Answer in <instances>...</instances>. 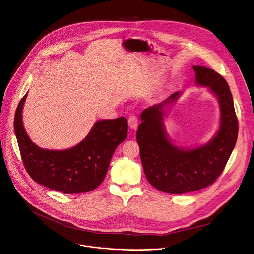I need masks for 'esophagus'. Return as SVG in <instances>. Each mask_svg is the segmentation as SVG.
I'll use <instances>...</instances> for the list:
<instances>
[{
	"label": "esophagus",
	"mask_w": 254,
	"mask_h": 254,
	"mask_svg": "<svg viewBox=\"0 0 254 254\" xmlns=\"http://www.w3.org/2000/svg\"><path fill=\"white\" fill-rule=\"evenodd\" d=\"M128 126L131 129L135 130L137 128V126H138V118L135 116V115H131L129 118H128Z\"/></svg>",
	"instance_id": "34e87169"
}]
</instances>
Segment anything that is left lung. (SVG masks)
<instances>
[{
    "label": "left lung",
    "mask_w": 254,
    "mask_h": 254,
    "mask_svg": "<svg viewBox=\"0 0 254 254\" xmlns=\"http://www.w3.org/2000/svg\"><path fill=\"white\" fill-rule=\"evenodd\" d=\"M196 85L207 86L220 106V127L206 144L193 149L176 147L164 125L166 108L181 92L142 111L136 132L143 169L149 183L169 194L194 192L211 185L221 174L238 138L239 124L233 97L225 79L212 69L194 66Z\"/></svg>",
    "instance_id": "1"
}]
</instances>
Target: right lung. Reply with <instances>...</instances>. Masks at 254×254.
I'll use <instances>...</instances> for the list:
<instances>
[{
    "mask_svg": "<svg viewBox=\"0 0 254 254\" xmlns=\"http://www.w3.org/2000/svg\"><path fill=\"white\" fill-rule=\"evenodd\" d=\"M26 97L27 94L16 108L14 132L23 165L32 179L64 194L85 193L98 187L106 176L116 148L127 136V119L97 121L85 139L70 149H42L31 141L23 127Z\"/></svg>",
    "mask_w": 254,
    "mask_h": 254,
    "instance_id": "obj_1",
    "label": "right lung"
}]
</instances>
